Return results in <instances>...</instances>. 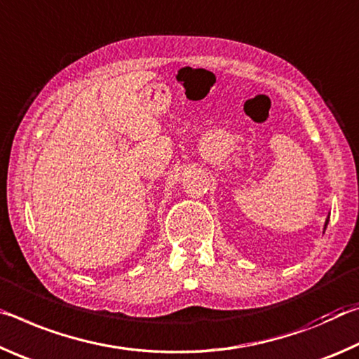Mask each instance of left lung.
I'll list each match as a JSON object with an SVG mask.
<instances>
[{
	"label": "left lung",
	"mask_w": 359,
	"mask_h": 359,
	"mask_svg": "<svg viewBox=\"0 0 359 359\" xmlns=\"http://www.w3.org/2000/svg\"><path fill=\"white\" fill-rule=\"evenodd\" d=\"M327 221H329V216H327ZM327 221H326V226H327ZM326 226H325V229H326Z\"/></svg>",
	"instance_id": "8db88e82"
}]
</instances>
